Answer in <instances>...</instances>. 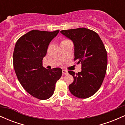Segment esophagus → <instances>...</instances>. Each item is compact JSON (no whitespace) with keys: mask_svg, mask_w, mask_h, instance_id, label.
I'll use <instances>...</instances> for the list:
<instances>
[{"mask_svg":"<svg viewBox=\"0 0 125 125\" xmlns=\"http://www.w3.org/2000/svg\"><path fill=\"white\" fill-rule=\"evenodd\" d=\"M62 73L63 74H68V72L66 70H62Z\"/></svg>","mask_w":125,"mask_h":125,"instance_id":"34e87169","label":"esophagus"}]
</instances>
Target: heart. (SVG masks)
<instances>
[{"instance_id":"heart-1","label":"heart","mask_w":125,"mask_h":125,"mask_svg":"<svg viewBox=\"0 0 125 125\" xmlns=\"http://www.w3.org/2000/svg\"><path fill=\"white\" fill-rule=\"evenodd\" d=\"M64 41H63V42H64Z\"/></svg>"}]
</instances>
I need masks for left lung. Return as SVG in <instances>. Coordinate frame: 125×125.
Returning a JSON list of instances; mask_svg holds the SVG:
<instances>
[{
    "label": "left lung",
    "instance_id": "1",
    "mask_svg": "<svg viewBox=\"0 0 125 125\" xmlns=\"http://www.w3.org/2000/svg\"><path fill=\"white\" fill-rule=\"evenodd\" d=\"M61 33L73 43L74 61L82 64L80 72L68 71L74 79L69 89L78 98L92 96L100 88L106 72L107 56L104 44L97 33L86 28L62 31Z\"/></svg>",
    "mask_w": 125,
    "mask_h": 125
}]
</instances>
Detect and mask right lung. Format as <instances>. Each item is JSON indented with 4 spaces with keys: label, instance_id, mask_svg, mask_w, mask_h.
<instances>
[{
    "label": "right lung",
    "instance_id": "add662e5",
    "mask_svg": "<svg viewBox=\"0 0 125 125\" xmlns=\"http://www.w3.org/2000/svg\"><path fill=\"white\" fill-rule=\"evenodd\" d=\"M59 32L33 30L15 44L13 59L17 77L26 91L39 99H48L53 95L62 73L59 67L49 70L42 66L49 44Z\"/></svg>",
    "mask_w": 125,
    "mask_h": 125
}]
</instances>
